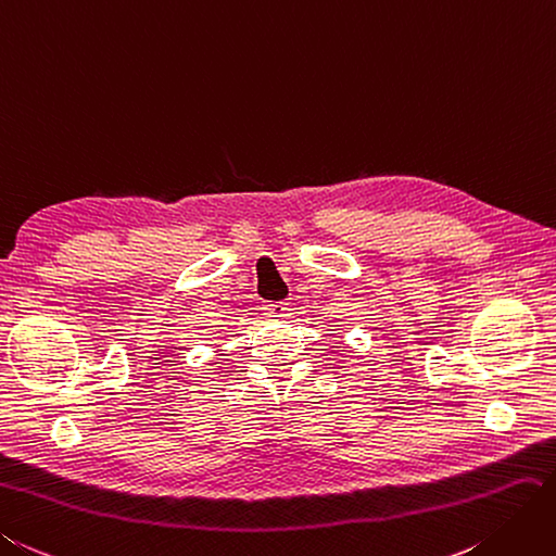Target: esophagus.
<instances>
[{"label": "esophagus", "instance_id": "obj_1", "mask_svg": "<svg viewBox=\"0 0 556 556\" xmlns=\"http://www.w3.org/2000/svg\"><path fill=\"white\" fill-rule=\"evenodd\" d=\"M288 311H290L288 302H266L264 304V313L271 315V318H282V315Z\"/></svg>", "mask_w": 556, "mask_h": 556}]
</instances>
